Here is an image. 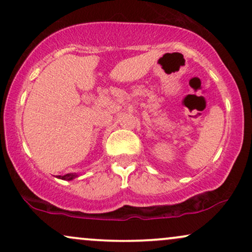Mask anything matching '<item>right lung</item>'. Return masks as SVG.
<instances>
[{
  "label": "right lung",
  "mask_w": 252,
  "mask_h": 252,
  "mask_svg": "<svg viewBox=\"0 0 252 252\" xmlns=\"http://www.w3.org/2000/svg\"><path fill=\"white\" fill-rule=\"evenodd\" d=\"M58 178L63 179V180H72V179L77 178V174H73V173H68V174L63 175V176L59 175V176H58Z\"/></svg>",
  "instance_id": "obj_1"
}]
</instances>
